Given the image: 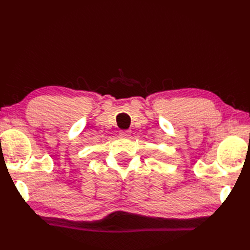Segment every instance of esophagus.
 Returning <instances> with one entry per match:
<instances>
[{
  "instance_id": "obj_1",
  "label": "esophagus",
  "mask_w": 250,
  "mask_h": 250,
  "mask_svg": "<svg viewBox=\"0 0 250 250\" xmlns=\"http://www.w3.org/2000/svg\"><path fill=\"white\" fill-rule=\"evenodd\" d=\"M130 134H131L130 130H121L120 131V135L123 138H129Z\"/></svg>"
}]
</instances>
